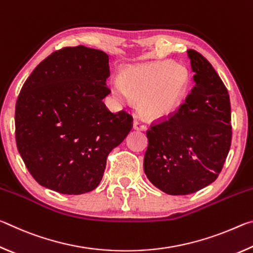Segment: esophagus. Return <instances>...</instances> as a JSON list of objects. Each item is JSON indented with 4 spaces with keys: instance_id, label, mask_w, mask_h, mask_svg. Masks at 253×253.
I'll list each match as a JSON object with an SVG mask.
<instances>
[{
    "instance_id": "1",
    "label": "esophagus",
    "mask_w": 253,
    "mask_h": 253,
    "mask_svg": "<svg viewBox=\"0 0 253 253\" xmlns=\"http://www.w3.org/2000/svg\"><path fill=\"white\" fill-rule=\"evenodd\" d=\"M132 127H134V129L137 130H146L147 129V126L144 125V124L138 121V119H135L134 123H132Z\"/></svg>"
}]
</instances>
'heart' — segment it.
<instances>
[{
	"label": "heart",
	"instance_id": "heart-1",
	"mask_svg": "<svg viewBox=\"0 0 253 253\" xmlns=\"http://www.w3.org/2000/svg\"><path fill=\"white\" fill-rule=\"evenodd\" d=\"M188 84V72L173 61H157L130 68L115 83L114 92L123 101L130 104L139 99L142 113L149 118H161L181 101Z\"/></svg>",
	"mask_w": 253,
	"mask_h": 253
}]
</instances>
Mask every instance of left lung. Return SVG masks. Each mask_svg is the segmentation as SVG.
<instances>
[{"label": "left lung", "mask_w": 253, "mask_h": 253, "mask_svg": "<svg viewBox=\"0 0 253 253\" xmlns=\"http://www.w3.org/2000/svg\"><path fill=\"white\" fill-rule=\"evenodd\" d=\"M187 53L194 72L191 93L146 131L145 174L170 195L194 193L215 181L232 139L228 89L202 54L193 49Z\"/></svg>", "instance_id": "left-lung-1"}]
</instances>
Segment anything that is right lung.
Segmentation results:
<instances>
[{"label": "right lung", "mask_w": 253, "mask_h": 253, "mask_svg": "<svg viewBox=\"0 0 253 253\" xmlns=\"http://www.w3.org/2000/svg\"><path fill=\"white\" fill-rule=\"evenodd\" d=\"M109 57L84 45L54 51L25 80L15 105L18 151L33 178L62 194L99 185L107 157L132 128L125 110L111 113Z\"/></svg>", "instance_id": "obj_1"}]
</instances>
